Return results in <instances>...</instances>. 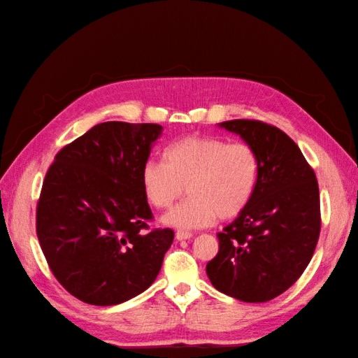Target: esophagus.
I'll return each instance as SVG.
<instances>
[{"mask_svg": "<svg viewBox=\"0 0 358 358\" xmlns=\"http://www.w3.org/2000/svg\"><path fill=\"white\" fill-rule=\"evenodd\" d=\"M175 238H177L178 241L189 240V238H192V234L191 232H185V231H178L177 234H175Z\"/></svg>", "mask_w": 358, "mask_h": 358, "instance_id": "esophagus-1", "label": "esophagus"}]
</instances>
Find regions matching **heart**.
Wrapping results in <instances>:
<instances>
[{
  "mask_svg": "<svg viewBox=\"0 0 358 358\" xmlns=\"http://www.w3.org/2000/svg\"><path fill=\"white\" fill-rule=\"evenodd\" d=\"M260 162L248 143L191 135L164 150V163L143 164V194L154 208L164 209L187 191V199L163 217L180 231L200 229L217 220H231L246 209L255 192Z\"/></svg>",
  "mask_w": 358,
  "mask_h": 358,
  "instance_id": "obj_1",
  "label": "heart"
}]
</instances>
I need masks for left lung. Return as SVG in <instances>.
<instances>
[{
    "instance_id": "obj_1",
    "label": "left lung",
    "mask_w": 358,
    "mask_h": 358,
    "mask_svg": "<svg viewBox=\"0 0 358 358\" xmlns=\"http://www.w3.org/2000/svg\"><path fill=\"white\" fill-rule=\"evenodd\" d=\"M240 135L260 162L255 192L223 232L206 266L215 289L246 303L275 299L306 269L320 235L315 173L299 146L278 127L257 120L218 124Z\"/></svg>"
}]
</instances>
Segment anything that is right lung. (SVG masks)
Here are the masks:
<instances>
[{
	"label": "right lung",
	"instance_id": "right-lung-1",
	"mask_svg": "<svg viewBox=\"0 0 358 358\" xmlns=\"http://www.w3.org/2000/svg\"><path fill=\"white\" fill-rule=\"evenodd\" d=\"M159 124L108 121L58 152L36 206V235L67 292L95 306L134 299L154 283L172 229L148 231L141 167Z\"/></svg>",
	"mask_w": 358,
	"mask_h": 358
}]
</instances>
